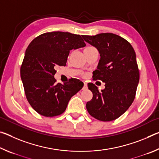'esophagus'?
Wrapping results in <instances>:
<instances>
[{
	"mask_svg": "<svg viewBox=\"0 0 159 159\" xmlns=\"http://www.w3.org/2000/svg\"><path fill=\"white\" fill-rule=\"evenodd\" d=\"M87 83H85V82H84V86H83V89H85V88H87Z\"/></svg>",
	"mask_w": 159,
	"mask_h": 159,
	"instance_id": "34e87169",
	"label": "esophagus"
}]
</instances>
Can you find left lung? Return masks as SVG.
Returning a JSON list of instances; mask_svg holds the SVG:
<instances>
[{"label":"left lung","instance_id":"obj_1","mask_svg":"<svg viewBox=\"0 0 159 159\" xmlns=\"http://www.w3.org/2000/svg\"><path fill=\"white\" fill-rule=\"evenodd\" d=\"M82 36L100 54L93 79L105 83L101 92L95 84L88 83L93 97L86 109L96 119L111 121L124 114L135 98L139 80L135 52L130 43L114 34Z\"/></svg>","mask_w":159,"mask_h":159}]
</instances>
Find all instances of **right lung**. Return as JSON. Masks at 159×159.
I'll return each instance as SVG.
<instances>
[{
  "mask_svg": "<svg viewBox=\"0 0 159 159\" xmlns=\"http://www.w3.org/2000/svg\"><path fill=\"white\" fill-rule=\"evenodd\" d=\"M85 46L80 35L53 31L43 34L26 48L20 69L26 99L39 114L53 117L64 112L68 102L83 87L76 79L56 83L55 67L66 66L70 50Z\"/></svg>",
  "mask_w": 159,
  "mask_h": 159,
  "instance_id": "right-lung-1",
  "label": "right lung"
}]
</instances>
